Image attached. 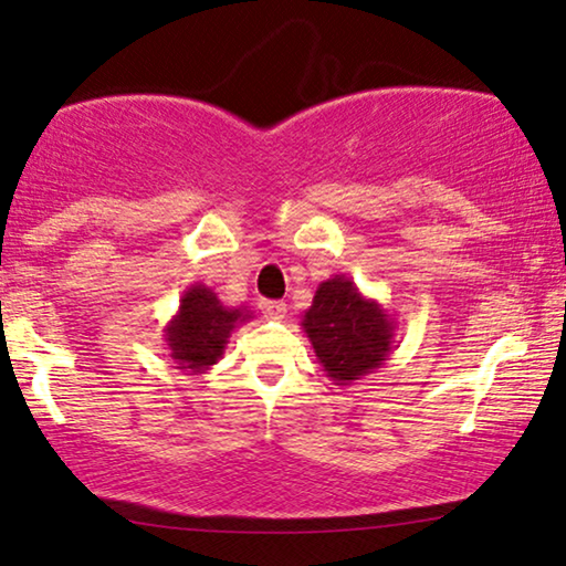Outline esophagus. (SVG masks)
Instances as JSON below:
<instances>
[{"instance_id":"obj_1","label":"esophagus","mask_w":566,"mask_h":566,"mask_svg":"<svg viewBox=\"0 0 566 566\" xmlns=\"http://www.w3.org/2000/svg\"><path fill=\"white\" fill-rule=\"evenodd\" d=\"M260 308H262V314L268 316V319H283L285 312H289L285 301H262Z\"/></svg>"}]
</instances>
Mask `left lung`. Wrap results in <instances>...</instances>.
Segmentation results:
<instances>
[{
    "label": "left lung",
    "mask_w": 566,
    "mask_h": 566,
    "mask_svg": "<svg viewBox=\"0 0 566 566\" xmlns=\"http://www.w3.org/2000/svg\"><path fill=\"white\" fill-rule=\"evenodd\" d=\"M301 329L314 347L329 381L347 386L384 366L394 347L397 324L376 298L363 296L350 277L319 283Z\"/></svg>",
    "instance_id": "left-lung-1"
}]
</instances>
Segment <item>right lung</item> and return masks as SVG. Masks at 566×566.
I'll use <instances>...</instances> for the list:
<instances>
[{
  "mask_svg": "<svg viewBox=\"0 0 566 566\" xmlns=\"http://www.w3.org/2000/svg\"><path fill=\"white\" fill-rule=\"evenodd\" d=\"M250 319L252 312L247 306H223L208 285L192 283L165 327V343L175 368L190 376L206 374L221 360L231 332Z\"/></svg>",
  "mask_w": 566,
  "mask_h": 566,
  "instance_id": "1",
  "label": "right lung"
}]
</instances>
